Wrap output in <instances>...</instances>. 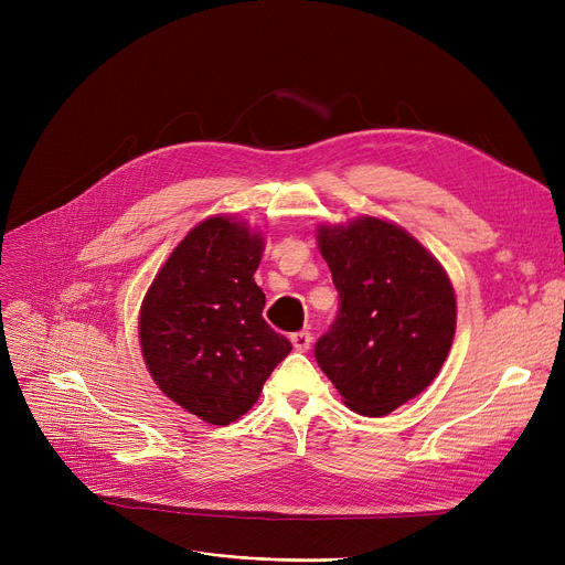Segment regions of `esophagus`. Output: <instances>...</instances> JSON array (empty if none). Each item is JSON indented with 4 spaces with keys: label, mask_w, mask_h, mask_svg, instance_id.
<instances>
[{
    "label": "esophagus",
    "mask_w": 565,
    "mask_h": 565,
    "mask_svg": "<svg viewBox=\"0 0 565 565\" xmlns=\"http://www.w3.org/2000/svg\"><path fill=\"white\" fill-rule=\"evenodd\" d=\"M290 343L298 352H307L313 343V337L309 332H295V334H290Z\"/></svg>",
    "instance_id": "1"
}]
</instances>
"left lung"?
<instances>
[{"instance_id":"obj_1","label":"left lung","mask_w":565,"mask_h":565,"mask_svg":"<svg viewBox=\"0 0 565 565\" xmlns=\"http://www.w3.org/2000/svg\"><path fill=\"white\" fill-rule=\"evenodd\" d=\"M318 247L339 290V313L316 362L343 403L382 417L419 396L456 334V292L437 258L377 217L318 226Z\"/></svg>"}]
</instances>
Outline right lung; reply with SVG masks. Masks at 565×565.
Returning a JSON list of instances; mask_svg holds the SVG:
<instances>
[{
  "label": "right lung",
  "mask_w": 565,
  "mask_h": 565,
  "mask_svg": "<svg viewBox=\"0 0 565 565\" xmlns=\"http://www.w3.org/2000/svg\"><path fill=\"white\" fill-rule=\"evenodd\" d=\"M263 237L245 222L194 226L148 288L139 311L143 362L158 387L199 419L228 426L258 401L292 350L263 320L254 281Z\"/></svg>",
  "instance_id": "obj_1"
}]
</instances>
